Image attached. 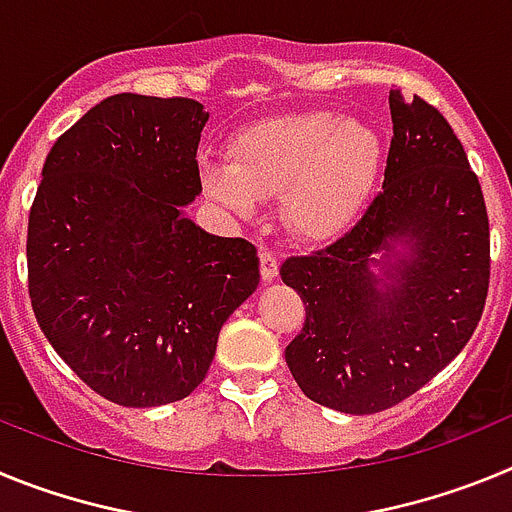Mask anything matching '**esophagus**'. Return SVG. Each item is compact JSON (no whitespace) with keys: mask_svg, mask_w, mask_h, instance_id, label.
<instances>
[{"mask_svg":"<svg viewBox=\"0 0 512 512\" xmlns=\"http://www.w3.org/2000/svg\"><path fill=\"white\" fill-rule=\"evenodd\" d=\"M259 261H261V279H264V282H274V279H277V274H279L277 253L269 251V248H261Z\"/></svg>","mask_w":512,"mask_h":512,"instance_id":"obj_1","label":"esophagus"}]
</instances>
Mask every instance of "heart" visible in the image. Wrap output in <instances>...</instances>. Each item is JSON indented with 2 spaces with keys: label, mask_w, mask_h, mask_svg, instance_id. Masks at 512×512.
<instances>
[{
  "label": "heart",
  "mask_w": 512,
  "mask_h": 512,
  "mask_svg": "<svg viewBox=\"0 0 512 512\" xmlns=\"http://www.w3.org/2000/svg\"><path fill=\"white\" fill-rule=\"evenodd\" d=\"M228 166H205L210 200L253 217L259 200L282 202L287 228L305 241H330L354 225L377 187V130L336 112H295L253 122L225 148Z\"/></svg>",
  "instance_id": "obj_1"
}]
</instances>
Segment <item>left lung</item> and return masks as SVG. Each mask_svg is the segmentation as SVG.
<instances>
[{
  "mask_svg": "<svg viewBox=\"0 0 512 512\" xmlns=\"http://www.w3.org/2000/svg\"><path fill=\"white\" fill-rule=\"evenodd\" d=\"M382 192L336 243L279 274L305 302L284 351L312 402L351 415L387 410L467 346L490 287V220L446 117L390 92Z\"/></svg>",
  "mask_w": 512,
  "mask_h": 512,
  "instance_id": "left-lung-1",
  "label": "left lung"
}]
</instances>
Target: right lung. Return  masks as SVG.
<instances>
[{
	"mask_svg": "<svg viewBox=\"0 0 512 512\" xmlns=\"http://www.w3.org/2000/svg\"><path fill=\"white\" fill-rule=\"evenodd\" d=\"M210 112L115 94L53 143L27 223L40 330L79 379L125 408L184 400L259 287V256L187 217Z\"/></svg>",
	"mask_w": 512,
	"mask_h": 512,
	"instance_id": "1",
	"label": "right lung"
}]
</instances>
